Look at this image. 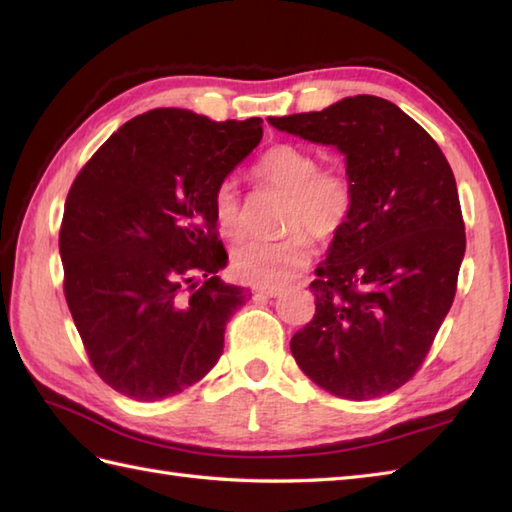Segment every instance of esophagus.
<instances>
[{
  "instance_id": "obj_1",
  "label": "esophagus",
  "mask_w": 512,
  "mask_h": 512,
  "mask_svg": "<svg viewBox=\"0 0 512 512\" xmlns=\"http://www.w3.org/2000/svg\"><path fill=\"white\" fill-rule=\"evenodd\" d=\"M253 292H255V297H277L279 295L277 288H262V286L253 288Z\"/></svg>"
}]
</instances>
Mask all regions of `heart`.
I'll return each instance as SVG.
<instances>
[{
	"label": "heart",
	"mask_w": 512,
	"mask_h": 512,
	"mask_svg": "<svg viewBox=\"0 0 512 512\" xmlns=\"http://www.w3.org/2000/svg\"><path fill=\"white\" fill-rule=\"evenodd\" d=\"M250 176L262 189L284 193L279 228L288 233L237 246L231 268L253 286H286L310 264V234L317 242H332L350 224L356 200L352 180L341 169L321 167L312 149L290 143L270 147L250 169ZM211 206L215 224L226 237L246 235V209L233 178L217 184Z\"/></svg>",
	"instance_id": "b5f03b06"
}]
</instances>
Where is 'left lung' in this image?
Instances as JSON below:
<instances>
[{
	"label": "left lung",
	"instance_id": "obj_1",
	"mask_svg": "<svg viewBox=\"0 0 512 512\" xmlns=\"http://www.w3.org/2000/svg\"><path fill=\"white\" fill-rule=\"evenodd\" d=\"M268 123L339 147L356 195L292 356L334 396L391 394L422 367L458 288L466 233L449 162L411 116L369 94Z\"/></svg>",
	"mask_w": 512,
	"mask_h": 512
}]
</instances>
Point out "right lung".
<instances>
[{"label": "right lung", "instance_id": "add662e5", "mask_svg": "<svg viewBox=\"0 0 512 512\" xmlns=\"http://www.w3.org/2000/svg\"><path fill=\"white\" fill-rule=\"evenodd\" d=\"M262 118L151 110L96 149L65 198L63 292L94 372L132 400L198 383L250 299L215 273L213 191L262 140Z\"/></svg>", "mask_w": 512, "mask_h": 512}]
</instances>
